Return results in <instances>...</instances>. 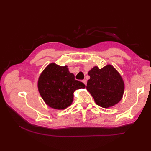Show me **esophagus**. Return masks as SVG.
Masks as SVG:
<instances>
[{"instance_id": "1", "label": "esophagus", "mask_w": 151, "mask_h": 151, "mask_svg": "<svg viewBox=\"0 0 151 151\" xmlns=\"http://www.w3.org/2000/svg\"><path fill=\"white\" fill-rule=\"evenodd\" d=\"M83 83L86 86V84H87V81H86V79H84V80H83Z\"/></svg>"}]
</instances>
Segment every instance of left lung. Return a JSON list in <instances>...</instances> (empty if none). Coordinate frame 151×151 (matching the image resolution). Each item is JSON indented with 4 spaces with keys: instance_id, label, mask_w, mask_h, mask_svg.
<instances>
[{
    "instance_id": "left-lung-1",
    "label": "left lung",
    "mask_w": 151,
    "mask_h": 151,
    "mask_svg": "<svg viewBox=\"0 0 151 151\" xmlns=\"http://www.w3.org/2000/svg\"><path fill=\"white\" fill-rule=\"evenodd\" d=\"M90 79L86 89L98 106L108 108L120 102L124 93L125 84L116 68L108 64L102 68L94 66L88 72Z\"/></svg>"
}]
</instances>
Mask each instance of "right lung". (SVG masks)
I'll list each match as a JSON object with an SVG mask.
<instances>
[{
    "mask_svg": "<svg viewBox=\"0 0 151 151\" xmlns=\"http://www.w3.org/2000/svg\"><path fill=\"white\" fill-rule=\"evenodd\" d=\"M85 87L84 83L75 79L67 65L60 66L55 63L45 67L38 80V91L45 103L58 110L71 105L74 91Z\"/></svg>",
    "mask_w": 151,
    "mask_h": 151,
    "instance_id": "1",
    "label": "right lung"
}]
</instances>
